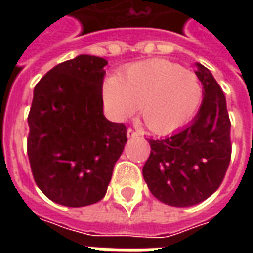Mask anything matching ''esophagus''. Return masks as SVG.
<instances>
[{
  "label": "esophagus",
  "mask_w": 253,
  "mask_h": 253,
  "mask_svg": "<svg viewBox=\"0 0 253 253\" xmlns=\"http://www.w3.org/2000/svg\"><path fill=\"white\" fill-rule=\"evenodd\" d=\"M138 135H139V132L135 131V130H132V128H128V130H127V137L128 138L138 137Z\"/></svg>",
  "instance_id": "34e87169"
}]
</instances>
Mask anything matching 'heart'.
Masks as SVG:
<instances>
[{"label": "heart", "mask_w": 253, "mask_h": 253, "mask_svg": "<svg viewBox=\"0 0 253 253\" xmlns=\"http://www.w3.org/2000/svg\"><path fill=\"white\" fill-rule=\"evenodd\" d=\"M203 89L196 74L167 59H149L127 67L103 84V104L115 121H126L141 107L149 130L169 134L190 123L199 111Z\"/></svg>", "instance_id": "heart-1"}]
</instances>
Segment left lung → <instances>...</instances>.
<instances>
[{
	"mask_svg": "<svg viewBox=\"0 0 253 253\" xmlns=\"http://www.w3.org/2000/svg\"><path fill=\"white\" fill-rule=\"evenodd\" d=\"M203 100L191 125L163 139H149L150 156L142 168L149 190L160 202L194 206L221 186L228 170L230 119L222 89L209 69L196 63Z\"/></svg>",
	"mask_w": 253,
	"mask_h": 253,
	"instance_id": "obj_1",
	"label": "left lung"
}]
</instances>
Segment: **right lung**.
Wrapping results in <instances>:
<instances>
[{
  "instance_id": "1",
  "label": "right lung",
  "mask_w": 253,
  "mask_h": 253,
  "mask_svg": "<svg viewBox=\"0 0 253 253\" xmlns=\"http://www.w3.org/2000/svg\"><path fill=\"white\" fill-rule=\"evenodd\" d=\"M104 58L78 55L52 67L34 89L27 153L44 195L69 207L101 201L127 142L125 123L103 114Z\"/></svg>"
}]
</instances>
